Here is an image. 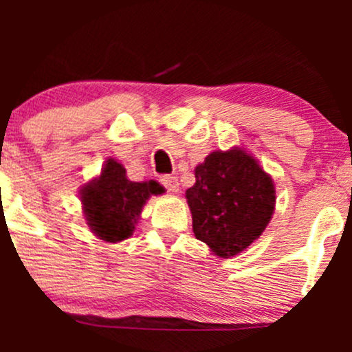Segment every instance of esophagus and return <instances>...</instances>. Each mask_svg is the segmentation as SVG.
<instances>
[{"label": "esophagus", "instance_id": "esophagus-1", "mask_svg": "<svg viewBox=\"0 0 352 352\" xmlns=\"http://www.w3.org/2000/svg\"><path fill=\"white\" fill-rule=\"evenodd\" d=\"M160 184H162L164 187L168 190V192H172V193L179 192V182H177V177L162 175L160 177Z\"/></svg>", "mask_w": 352, "mask_h": 352}]
</instances>
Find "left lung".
<instances>
[{
    "label": "left lung",
    "mask_w": 352,
    "mask_h": 352,
    "mask_svg": "<svg viewBox=\"0 0 352 352\" xmlns=\"http://www.w3.org/2000/svg\"><path fill=\"white\" fill-rule=\"evenodd\" d=\"M185 193L197 240L220 258L235 256L263 233L274 212L272 177L241 148L212 152Z\"/></svg>",
    "instance_id": "obj_1"
}]
</instances>
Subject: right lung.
<instances>
[{
	"label": "right lung",
	"mask_w": 352,
	"mask_h": 352,
	"mask_svg": "<svg viewBox=\"0 0 352 352\" xmlns=\"http://www.w3.org/2000/svg\"><path fill=\"white\" fill-rule=\"evenodd\" d=\"M164 192L155 180L131 182L122 165L107 159L98 179L80 190V201L92 233L100 240L117 243L134 233L148 197Z\"/></svg>",
	"instance_id": "add662e5"
}]
</instances>
